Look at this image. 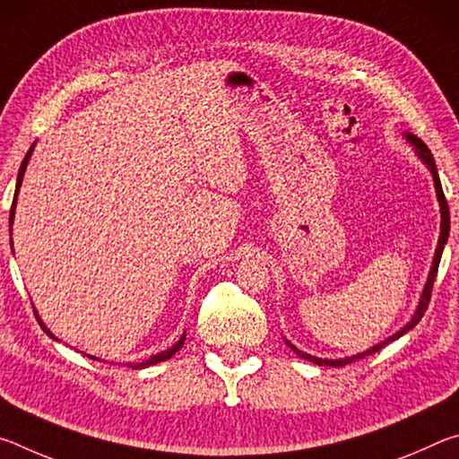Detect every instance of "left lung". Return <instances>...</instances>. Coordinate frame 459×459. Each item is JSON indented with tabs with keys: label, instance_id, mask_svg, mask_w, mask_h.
Instances as JSON below:
<instances>
[{
	"label": "left lung",
	"instance_id": "obj_1",
	"mask_svg": "<svg viewBox=\"0 0 459 459\" xmlns=\"http://www.w3.org/2000/svg\"><path fill=\"white\" fill-rule=\"evenodd\" d=\"M407 139H409L411 143H413V145L417 147V153L421 155V160L425 161L427 168L431 169V176H433V182H435V190H437V200H439V206H441V235H439V243H437V248H435L433 267H431V271H429V279H427V285H425V290H423L421 301H419L417 312H415V316H413V317H411V322L405 325V328H403L401 332L394 333V336H391V338L385 340V342H380V344H377L375 348H370V351H367V352H362V354H359V356H351V359H344V360H322V359H316V356H309V354H306V352H301V351H298V348H295L293 344H290V342H287V346H290L295 354H299L301 359H306V360L314 362V364H320V367H344V364H351V362H354V360L364 359V356H370V354L378 352L380 348H383L385 344H388V342H393V340L401 338L403 333L409 332L411 328H415V325L419 324V320H421V317H423V314L427 312V306H429V301H431V291H433L435 277H437V269H439L441 253H444V245L447 243V237H449V206H447L446 194H444V190H441V182H439V176H437V168H435V161H433V155H431V152L427 150V145H425L419 137H415V135H407Z\"/></svg>",
	"mask_w": 459,
	"mask_h": 459
}]
</instances>
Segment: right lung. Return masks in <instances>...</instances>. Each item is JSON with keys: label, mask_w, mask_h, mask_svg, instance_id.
Returning a JSON list of instances; mask_svg holds the SVG:
<instances>
[{"label": "right lung", "mask_w": 459, "mask_h": 459, "mask_svg": "<svg viewBox=\"0 0 459 459\" xmlns=\"http://www.w3.org/2000/svg\"><path fill=\"white\" fill-rule=\"evenodd\" d=\"M30 155H32V147H30V152L26 153V158H24V161H22V168H20V174H18V184H15V196H13V204H12V211H10V224L13 222V212H15V198H18V192H20V186H22V178H24V172H26V166H28V160H30ZM36 320L40 322V317H38V314H36ZM40 325H42V330L46 332V333H50V330L46 328V325L40 322ZM52 336V333H50ZM54 338V336H52ZM184 340H186V332L182 333V338L176 342V344L169 348V351H166V352H160V354H155V356H152V359H147L145 362H139V364H129L131 368H145V367H152V364H155V362H164V360H169L172 359V356L180 351L182 348V344H184Z\"/></svg>", "instance_id": "obj_1"}]
</instances>
